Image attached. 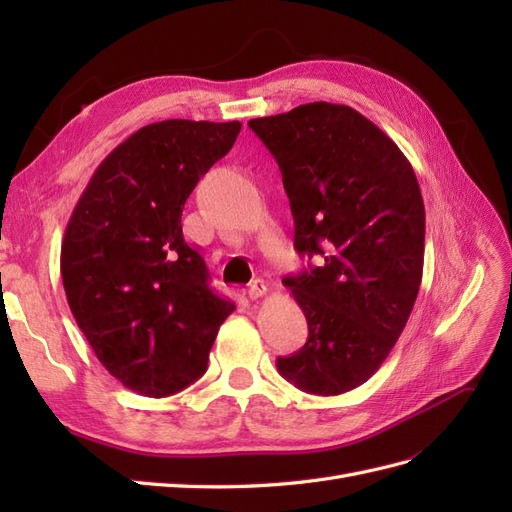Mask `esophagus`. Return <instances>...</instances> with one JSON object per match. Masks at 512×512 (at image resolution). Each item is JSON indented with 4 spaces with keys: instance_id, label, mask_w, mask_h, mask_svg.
Instances as JSON below:
<instances>
[{
    "instance_id": "esophagus-1",
    "label": "esophagus",
    "mask_w": 512,
    "mask_h": 512,
    "mask_svg": "<svg viewBox=\"0 0 512 512\" xmlns=\"http://www.w3.org/2000/svg\"><path fill=\"white\" fill-rule=\"evenodd\" d=\"M267 284L262 280H254L250 282V286H247V294H250V299H260L262 294H267Z\"/></svg>"
}]
</instances>
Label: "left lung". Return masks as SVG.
Returning a JSON list of instances; mask_svg holds the SVG:
<instances>
[{
  "mask_svg": "<svg viewBox=\"0 0 512 512\" xmlns=\"http://www.w3.org/2000/svg\"><path fill=\"white\" fill-rule=\"evenodd\" d=\"M250 126L282 170L294 250L316 265L284 277L307 342L277 359L312 395L376 374L404 331L423 277L425 205L408 158L354 108L312 102Z\"/></svg>",
  "mask_w": 512,
  "mask_h": 512,
  "instance_id": "1",
  "label": "left lung"
}]
</instances>
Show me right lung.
Returning a JSON list of instances; mask_svg holds the SVG:
<instances>
[{
  "instance_id": "add662e5",
  "label": "right lung",
  "mask_w": 512,
  "mask_h": 512,
  "mask_svg": "<svg viewBox=\"0 0 512 512\" xmlns=\"http://www.w3.org/2000/svg\"><path fill=\"white\" fill-rule=\"evenodd\" d=\"M239 132V121L149 123L108 153L72 211L61 243L68 305L108 374L138 395H175L203 376L235 309L209 288L181 213Z\"/></svg>"
}]
</instances>
